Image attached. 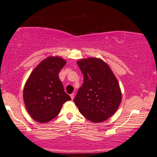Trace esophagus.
<instances>
[{
  "label": "esophagus",
  "mask_w": 157,
  "mask_h": 157,
  "mask_svg": "<svg viewBox=\"0 0 157 157\" xmlns=\"http://www.w3.org/2000/svg\"><path fill=\"white\" fill-rule=\"evenodd\" d=\"M70 98H71V99H72V100H73L74 99V98H75V94L74 93H72L71 94H70Z\"/></svg>",
  "instance_id": "34e87169"
}]
</instances>
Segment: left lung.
<instances>
[{"label": "left lung", "instance_id": "8db88e82", "mask_svg": "<svg viewBox=\"0 0 157 157\" xmlns=\"http://www.w3.org/2000/svg\"><path fill=\"white\" fill-rule=\"evenodd\" d=\"M84 76L74 101L80 113L90 122H101L113 115L122 101L117 79L101 59L89 57L77 62Z\"/></svg>", "mask_w": 157, "mask_h": 157}]
</instances>
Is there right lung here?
<instances>
[{
	"label": "right lung",
	"instance_id": "add662e5",
	"mask_svg": "<svg viewBox=\"0 0 157 157\" xmlns=\"http://www.w3.org/2000/svg\"><path fill=\"white\" fill-rule=\"evenodd\" d=\"M66 63L59 56L48 57L35 67L26 81L24 103L30 117L37 122H50L58 115L63 104L71 100L58 76Z\"/></svg>",
	"mask_w": 157,
	"mask_h": 157
}]
</instances>
